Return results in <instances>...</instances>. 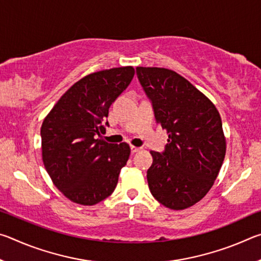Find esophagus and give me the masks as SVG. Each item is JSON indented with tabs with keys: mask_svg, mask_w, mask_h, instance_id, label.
<instances>
[{
	"mask_svg": "<svg viewBox=\"0 0 261 261\" xmlns=\"http://www.w3.org/2000/svg\"><path fill=\"white\" fill-rule=\"evenodd\" d=\"M130 149H131V153H136V152H139L140 151V147H137V146H130Z\"/></svg>",
	"mask_w": 261,
	"mask_h": 261,
	"instance_id": "34e87169",
	"label": "esophagus"
}]
</instances>
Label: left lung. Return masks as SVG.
Listing matches in <instances>:
<instances>
[{
  "mask_svg": "<svg viewBox=\"0 0 261 261\" xmlns=\"http://www.w3.org/2000/svg\"><path fill=\"white\" fill-rule=\"evenodd\" d=\"M154 117L168 144L154 152L147 170L152 196L170 210H184L206 196L222 166L226 139L215 106L173 70L136 68Z\"/></svg>",
  "mask_w": 261,
  "mask_h": 261,
  "instance_id": "left-lung-1",
  "label": "left lung"
}]
</instances>
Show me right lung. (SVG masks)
I'll return each mask as SVG.
<instances>
[{"mask_svg": "<svg viewBox=\"0 0 261 261\" xmlns=\"http://www.w3.org/2000/svg\"><path fill=\"white\" fill-rule=\"evenodd\" d=\"M134 74L132 67L88 74L61 96L42 123L43 165L55 187L76 204H98L116 188L130 147L106 143L102 135L110 105Z\"/></svg>", "mask_w": 261, "mask_h": 261, "instance_id": "1", "label": "right lung"}]
</instances>
